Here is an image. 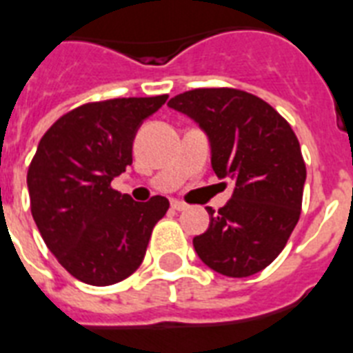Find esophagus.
Here are the masks:
<instances>
[{
	"mask_svg": "<svg viewBox=\"0 0 353 353\" xmlns=\"http://www.w3.org/2000/svg\"><path fill=\"white\" fill-rule=\"evenodd\" d=\"M171 208L176 210V212H184V210H188V204H184V202L180 201H173L171 202Z\"/></svg>",
	"mask_w": 353,
	"mask_h": 353,
	"instance_id": "34e87169",
	"label": "esophagus"
}]
</instances>
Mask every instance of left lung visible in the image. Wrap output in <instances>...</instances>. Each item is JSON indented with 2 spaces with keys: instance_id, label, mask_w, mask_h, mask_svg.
<instances>
[{
  "instance_id": "1",
  "label": "left lung",
  "mask_w": 353,
  "mask_h": 353,
  "mask_svg": "<svg viewBox=\"0 0 353 353\" xmlns=\"http://www.w3.org/2000/svg\"><path fill=\"white\" fill-rule=\"evenodd\" d=\"M168 106L201 127L215 174L236 182L219 212L206 208L210 226L193 237L196 256L230 278L263 270L300 219L305 163L293 128L269 103L234 88L191 90Z\"/></svg>"
}]
</instances>
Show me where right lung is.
I'll return each mask as SVG.
<instances>
[{
    "instance_id": "1",
    "label": "right lung",
    "mask_w": 353,
    "mask_h": 353,
    "mask_svg": "<svg viewBox=\"0 0 353 353\" xmlns=\"http://www.w3.org/2000/svg\"><path fill=\"white\" fill-rule=\"evenodd\" d=\"M168 95L88 103L68 112L38 143L27 171L32 219L48 248L77 280L112 285L145 258L165 196L136 202L110 182L132 163L138 128Z\"/></svg>"
}]
</instances>
